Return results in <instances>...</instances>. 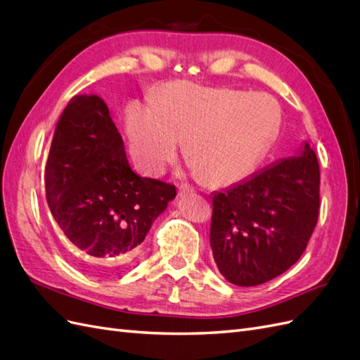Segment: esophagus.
Returning a JSON list of instances; mask_svg holds the SVG:
<instances>
[{
    "instance_id": "esophagus-1",
    "label": "esophagus",
    "mask_w": 360,
    "mask_h": 360,
    "mask_svg": "<svg viewBox=\"0 0 360 360\" xmlns=\"http://www.w3.org/2000/svg\"><path fill=\"white\" fill-rule=\"evenodd\" d=\"M178 191H179V196H184V195H191V193H195V190H193V188H191V187H188V186H179Z\"/></svg>"
}]
</instances>
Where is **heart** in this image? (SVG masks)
Listing matches in <instances>:
<instances>
[{"label": "heart", "instance_id": "1", "mask_svg": "<svg viewBox=\"0 0 360 360\" xmlns=\"http://www.w3.org/2000/svg\"><path fill=\"white\" fill-rule=\"evenodd\" d=\"M280 129V110L263 94L179 80L155 106L134 103L127 135L135 161L160 174L184 144V158L207 186H231L254 172Z\"/></svg>", "mask_w": 360, "mask_h": 360}]
</instances>
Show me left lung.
Wrapping results in <instances>:
<instances>
[{
    "label": "left lung",
    "instance_id": "obj_1",
    "mask_svg": "<svg viewBox=\"0 0 360 360\" xmlns=\"http://www.w3.org/2000/svg\"><path fill=\"white\" fill-rule=\"evenodd\" d=\"M319 162L301 155L213 196L210 245L225 278L259 285L288 271L306 250L319 216Z\"/></svg>",
    "mask_w": 360,
    "mask_h": 360
}]
</instances>
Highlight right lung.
I'll return each mask as SVG.
<instances>
[{
    "mask_svg": "<svg viewBox=\"0 0 360 360\" xmlns=\"http://www.w3.org/2000/svg\"><path fill=\"white\" fill-rule=\"evenodd\" d=\"M45 193L82 266L105 275L135 254L176 187L136 174L105 101L75 96L54 129Z\"/></svg>",
    "mask_w": 360,
    "mask_h": 360,
    "instance_id": "obj_1",
    "label": "right lung"
}]
</instances>
